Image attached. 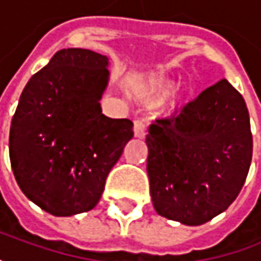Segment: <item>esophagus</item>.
Returning <instances> with one entry per match:
<instances>
[{"label": "esophagus", "instance_id": "esophagus-1", "mask_svg": "<svg viewBox=\"0 0 261 261\" xmlns=\"http://www.w3.org/2000/svg\"><path fill=\"white\" fill-rule=\"evenodd\" d=\"M145 130H147V129H145V123H144L142 120L138 119V120L134 122V134H135V137L144 138L145 137V134H147Z\"/></svg>", "mask_w": 261, "mask_h": 261}]
</instances>
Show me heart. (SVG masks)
<instances>
[{"mask_svg": "<svg viewBox=\"0 0 261 261\" xmlns=\"http://www.w3.org/2000/svg\"><path fill=\"white\" fill-rule=\"evenodd\" d=\"M173 91H175V84L159 81L147 86H141L137 91V95L147 106H160Z\"/></svg>", "mask_w": 261, "mask_h": 261, "instance_id": "b5f03b06", "label": "heart"}]
</instances>
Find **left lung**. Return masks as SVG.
I'll return each mask as SVG.
<instances>
[{
    "instance_id": "8db88e82",
    "label": "left lung",
    "mask_w": 261,
    "mask_h": 261,
    "mask_svg": "<svg viewBox=\"0 0 261 261\" xmlns=\"http://www.w3.org/2000/svg\"><path fill=\"white\" fill-rule=\"evenodd\" d=\"M145 142L155 212L188 226L212 220L235 201L253 157L247 104L226 79L180 113L155 120Z\"/></svg>"
}]
</instances>
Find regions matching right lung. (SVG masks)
<instances>
[{
  "label": "right lung",
  "instance_id": "right-lung-1",
  "mask_svg": "<svg viewBox=\"0 0 261 261\" xmlns=\"http://www.w3.org/2000/svg\"><path fill=\"white\" fill-rule=\"evenodd\" d=\"M109 59L60 49L26 84L10 127V162L23 194L53 216L92 210L124 145L129 119L102 114Z\"/></svg>",
  "mask_w": 261,
  "mask_h": 261
}]
</instances>
